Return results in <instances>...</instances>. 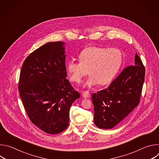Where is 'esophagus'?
I'll return each instance as SVG.
<instances>
[{"mask_svg": "<svg viewBox=\"0 0 159 159\" xmlns=\"http://www.w3.org/2000/svg\"><path fill=\"white\" fill-rule=\"evenodd\" d=\"M82 96L84 98H89L90 97V93L88 91V90H86V91H84L82 93Z\"/></svg>", "mask_w": 159, "mask_h": 159, "instance_id": "1", "label": "esophagus"}]
</instances>
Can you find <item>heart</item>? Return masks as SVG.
Listing matches in <instances>:
<instances>
[{
  "label": "heart",
  "instance_id": "heart-1",
  "mask_svg": "<svg viewBox=\"0 0 159 159\" xmlns=\"http://www.w3.org/2000/svg\"><path fill=\"white\" fill-rule=\"evenodd\" d=\"M79 62L70 60L66 64V72L72 82L79 84L87 75L90 74L85 85L109 83L118 72L123 62V54L116 48H106L89 47L79 55Z\"/></svg>",
  "mask_w": 159,
  "mask_h": 159
}]
</instances>
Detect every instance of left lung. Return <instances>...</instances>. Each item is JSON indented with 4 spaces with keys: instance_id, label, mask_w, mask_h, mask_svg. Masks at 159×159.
<instances>
[{
    "instance_id": "8db88e82",
    "label": "left lung",
    "mask_w": 159,
    "mask_h": 159,
    "mask_svg": "<svg viewBox=\"0 0 159 159\" xmlns=\"http://www.w3.org/2000/svg\"><path fill=\"white\" fill-rule=\"evenodd\" d=\"M133 65L123 69L107 89L93 94L94 120L99 128L115 127L139 105L145 70L137 53Z\"/></svg>"
}]
</instances>
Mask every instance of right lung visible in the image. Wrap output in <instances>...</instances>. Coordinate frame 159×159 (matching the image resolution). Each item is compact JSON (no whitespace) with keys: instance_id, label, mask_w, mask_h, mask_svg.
Instances as JSON below:
<instances>
[{"instance_id":"1","label":"right lung","mask_w":159,"mask_h":159,"mask_svg":"<svg viewBox=\"0 0 159 159\" xmlns=\"http://www.w3.org/2000/svg\"><path fill=\"white\" fill-rule=\"evenodd\" d=\"M65 43L48 42L25 60L19 90L31 122L47 133L58 134L69 126L72 103L80 98L67 76Z\"/></svg>"}]
</instances>
